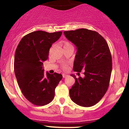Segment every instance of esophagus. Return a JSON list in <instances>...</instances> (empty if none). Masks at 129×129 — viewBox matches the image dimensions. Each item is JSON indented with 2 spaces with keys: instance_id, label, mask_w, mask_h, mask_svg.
<instances>
[{
  "instance_id": "1",
  "label": "esophagus",
  "mask_w": 129,
  "mask_h": 129,
  "mask_svg": "<svg viewBox=\"0 0 129 129\" xmlns=\"http://www.w3.org/2000/svg\"><path fill=\"white\" fill-rule=\"evenodd\" d=\"M69 76V75H67V74H64V73L62 74V76H63V78H66V77H67V76Z\"/></svg>"
}]
</instances>
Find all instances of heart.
Masks as SVG:
<instances>
[{
    "label": "heart",
    "instance_id": "obj_1",
    "mask_svg": "<svg viewBox=\"0 0 129 129\" xmlns=\"http://www.w3.org/2000/svg\"><path fill=\"white\" fill-rule=\"evenodd\" d=\"M62 45H63V48H65V47H67V46L72 45V44H71V43L70 42H68V41H65V42H63ZM62 68L63 69L66 70L67 69V65L66 64H63L62 66Z\"/></svg>",
    "mask_w": 129,
    "mask_h": 129
}]
</instances>
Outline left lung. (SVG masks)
<instances>
[{
    "label": "left lung",
    "mask_w": 129,
    "mask_h": 129,
    "mask_svg": "<svg viewBox=\"0 0 129 129\" xmlns=\"http://www.w3.org/2000/svg\"><path fill=\"white\" fill-rule=\"evenodd\" d=\"M63 33L76 47L73 71H84L85 75L83 78H76L71 75L75 83L70 90V96L79 106L91 107L101 100L109 87L112 70L109 45L104 38L94 31L81 28Z\"/></svg>",
    "instance_id": "left-lung-1"
}]
</instances>
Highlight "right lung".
Listing matches in <instances>:
<instances>
[{
    "label": "right lung",
    "instance_id": "1",
    "mask_svg": "<svg viewBox=\"0 0 129 129\" xmlns=\"http://www.w3.org/2000/svg\"><path fill=\"white\" fill-rule=\"evenodd\" d=\"M62 31L47 33L36 31L22 38L16 48L14 69L22 94L36 106H45L52 101L55 88L62 75L44 73L43 62L48 58L53 43L60 38Z\"/></svg>",
    "mask_w": 129,
    "mask_h": 129
}]
</instances>
